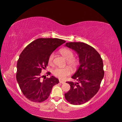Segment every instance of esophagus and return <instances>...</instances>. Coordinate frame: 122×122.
Returning <instances> with one entry per match:
<instances>
[{
  "mask_svg": "<svg viewBox=\"0 0 122 122\" xmlns=\"http://www.w3.org/2000/svg\"><path fill=\"white\" fill-rule=\"evenodd\" d=\"M59 82H60V83H61V84L65 83V82H64V81H61V80H60Z\"/></svg>",
  "mask_w": 122,
  "mask_h": 122,
  "instance_id": "esophagus-1",
  "label": "esophagus"
}]
</instances>
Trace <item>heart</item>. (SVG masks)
Returning a JSON list of instances; mask_svg holds the SVG:
<instances>
[{"instance_id": "heart-1", "label": "heart", "mask_w": 122, "mask_h": 122, "mask_svg": "<svg viewBox=\"0 0 122 122\" xmlns=\"http://www.w3.org/2000/svg\"><path fill=\"white\" fill-rule=\"evenodd\" d=\"M60 52L66 60H68V64L73 69H76L79 65V61L74 59V53L70 49L64 48L61 49ZM54 57V53H52L49 56L48 63L49 64H52ZM52 73L54 76L59 79L63 80L66 76L71 73V70L69 68H56L52 70Z\"/></svg>"}]
</instances>
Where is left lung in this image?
Listing matches in <instances>:
<instances>
[{
    "instance_id": "8db88e82",
    "label": "left lung",
    "mask_w": 122,
    "mask_h": 122,
    "mask_svg": "<svg viewBox=\"0 0 122 122\" xmlns=\"http://www.w3.org/2000/svg\"><path fill=\"white\" fill-rule=\"evenodd\" d=\"M66 46L79 55L80 66L72 78L77 82H67L71 89L64 94L67 101L73 105L86 103L97 94L104 77L102 59L95 49L83 42H68Z\"/></svg>"
}]
</instances>
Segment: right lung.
Returning <instances> with one entry per match:
<instances>
[{
	"label": "right lung",
	"mask_w": 122,
	"mask_h": 122,
	"mask_svg": "<svg viewBox=\"0 0 122 122\" xmlns=\"http://www.w3.org/2000/svg\"><path fill=\"white\" fill-rule=\"evenodd\" d=\"M65 42L58 38H39L22 51L17 62L16 79L23 94L28 100L43 102L48 98L54 85L59 83V80L53 76L42 80L43 76H41V72L47 66L49 56Z\"/></svg>",
	"instance_id": "add662e5"
}]
</instances>
